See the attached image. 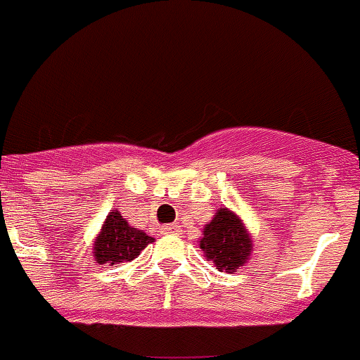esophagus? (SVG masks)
Instances as JSON below:
<instances>
[{"mask_svg":"<svg viewBox=\"0 0 360 360\" xmlns=\"http://www.w3.org/2000/svg\"><path fill=\"white\" fill-rule=\"evenodd\" d=\"M162 232L164 234H176V232H180V229H178V225H164Z\"/></svg>","mask_w":360,"mask_h":360,"instance_id":"34e87169","label":"esophagus"}]
</instances>
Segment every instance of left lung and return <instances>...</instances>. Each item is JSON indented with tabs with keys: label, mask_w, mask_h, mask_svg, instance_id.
<instances>
[{
	"label": "left lung",
	"mask_w": 360,
	"mask_h": 360,
	"mask_svg": "<svg viewBox=\"0 0 360 360\" xmlns=\"http://www.w3.org/2000/svg\"><path fill=\"white\" fill-rule=\"evenodd\" d=\"M200 249L205 252L207 259L214 262L219 272L234 274L238 266H243L249 259L252 241L234 212L219 209L203 229Z\"/></svg>",
	"instance_id": "left-lung-1"
}]
</instances>
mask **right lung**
I'll use <instances>...</instances> for the list:
<instances>
[{
  "label": "right lung",
  "instance_id": "right-lung-1",
  "mask_svg": "<svg viewBox=\"0 0 360 360\" xmlns=\"http://www.w3.org/2000/svg\"><path fill=\"white\" fill-rule=\"evenodd\" d=\"M153 238L135 227H129L128 221L119 211L108 214L94 247L95 262L98 265H117L131 262L151 243Z\"/></svg>",
  "mask_w": 360,
  "mask_h": 360
}]
</instances>
